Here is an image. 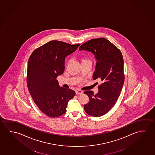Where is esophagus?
<instances>
[{"mask_svg":"<svg viewBox=\"0 0 155 155\" xmlns=\"http://www.w3.org/2000/svg\"><path fill=\"white\" fill-rule=\"evenodd\" d=\"M83 93V92L81 90H76V94H81Z\"/></svg>","mask_w":155,"mask_h":155,"instance_id":"obj_1","label":"esophagus"}]
</instances>
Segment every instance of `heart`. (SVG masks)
I'll return each instance as SVG.
<instances>
[{
  "mask_svg": "<svg viewBox=\"0 0 155 155\" xmlns=\"http://www.w3.org/2000/svg\"><path fill=\"white\" fill-rule=\"evenodd\" d=\"M89 61V60L86 59V58H83L82 60H81V62H82V61Z\"/></svg>",
  "mask_w": 155,
  "mask_h": 155,
  "instance_id": "heart-1",
  "label": "heart"
}]
</instances>
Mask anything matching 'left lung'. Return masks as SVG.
Here are the masks:
<instances>
[{"mask_svg":"<svg viewBox=\"0 0 155 155\" xmlns=\"http://www.w3.org/2000/svg\"><path fill=\"white\" fill-rule=\"evenodd\" d=\"M79 50L92 52L97 60L93 80L99 79L96 94L86 91L90 101L84 105L87 114L101 117L112 109L119 97L124 81V58L121 52L110 41L105 38H93L81 45Z\"/></svg>","mask_w":155,"mask_h":155,"instance_id":"1","label":"left lung"}]
</instances>
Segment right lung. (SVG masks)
<instances>
[{
    "label": "right lung",
    "mask_w": 155,
    "mask_h": 155,
    "mask_svg": "<svg viewBox=\"0 0 155 155\" xmlns=\"http://www.w3.org/2000/svg\"><path fill=\"white\" fill-rule=\"evenodd\" d=\"M79 45L51 41L34 50L29 58L28 88L36 105L48 117L64 114L68 101L76 94L71 89L60 87L56 78L64 71L65 58Z\"/></svg>",
    "instance_id": "right-lung-1"
}]
</instances>
